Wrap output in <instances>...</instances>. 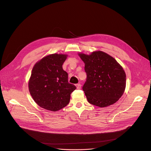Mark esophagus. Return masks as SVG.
I'll list each match as a JSON object with an SVG mask.
<instances>
[{"label": "esophagus", "mask_w": 151, "mask_h": 151, "mask_svg": "<svg viewBox=\"0 0 151 151\" xmlns=\"http://www.w3.org/2000/svg\"><path fill=\"white\" fill-rule=\"evenodd\" d=\"M76 88H77V89H80L81 88V84L80 83L77 84L76 85Z\"/></svg>", "instance_id": "esophagus-1"}]
</instances>
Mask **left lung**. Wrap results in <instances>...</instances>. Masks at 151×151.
Here are the masks:
<instances>
[{
  "instance_id": "left-lung-1",
  "label": "left lung",
  "mask_w": 151,
  "mask_h": 151,
  "mask_svg": "<svg viewBox=\"0 0 151 151\" xmlns=\"http://www.w3.org/2000/svg\"><path fill=\"white\" fill-rule=\"evenodd\" d=\"M79 55L85 63L87 78L83 90L88 102L101 108L115 103L126 87V74L122 67L101 51Z\"/></svg>"
}]
</instances>
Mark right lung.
<instances>
[{"mask_svg":"<svg viewBox=\"0 0 151 151\" xmlns=\"http://www.w3.org/2000/svg\"><path fill=\"white\" fill-rule=\"evenodd\" d=\"M67 55L53 53L43 57L34 65L29 81V93L38 106L57 111L66 106L76 87L68 82L62 65Z\"/></svg>","mask_w":151,"mask_h":151,"instance_id":"1","label":"right lung"}]
</instances>
